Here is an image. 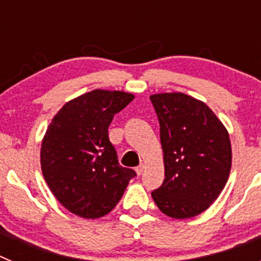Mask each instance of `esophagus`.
I'll use <instances>...</instances> for the list:
<instances>
[{"label": "esophagus", "mask_w": 261, "mask_h": 261, "mask_svg": "<svg viewBox=\"0 0 261 261\" xmlns=\"http://www.w3.org/2000/svg\"><path fill=\"white\" fill-rule=\"evenodd\" d=\"M144 168H145L144 163H141L140 166H137V168H136V172H137V175H141L142 172H144Z\"/></svg>", "instance_id": "1"}]
</instances>
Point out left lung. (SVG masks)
<instances>
[{"label": "left lung", "mask_w": 261, "mask_h": 261, "mask_svg": "<svg viewBox=\"0 0 261 261\" xmlns=\"http://www.w3.org/2000/svg\"><path fill=\"white\" fill-rule=\"evenodd\" d=\"M161 126L165 180L151 192L166 216H199L222 192L231 170L229 132L213 111L183 93L150 95Z\"/></svg>", "instance_id": "1"}]
</instances>
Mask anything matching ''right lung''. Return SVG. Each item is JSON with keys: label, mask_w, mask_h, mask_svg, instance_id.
Returning <instances> with one entry per match:
<instances>
[{"label": "right lung", "mask_w": 261, "mask_h": 261, "mask_svg": "<svg viewBox=\"0 0 261 261\" xmlns=\"http://www.w3.org/2000/svg\"><path fill=\"white\" fill-rule=\"evenodd\" d=\"M135 95L96 89L62 106L48 125L40 149L41 172L50 192L70 213L99 218L110 213L136 176L121 167L108 126Z\"/></svg>", "instance_id": "right-lung-1"}]
</instances>
